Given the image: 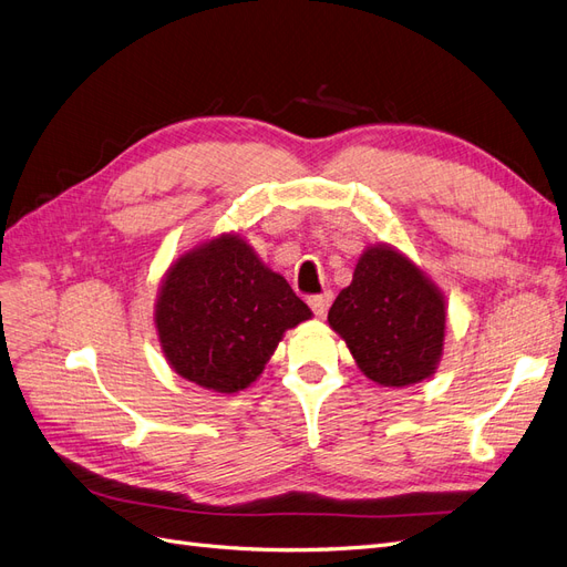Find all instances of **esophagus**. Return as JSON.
<instances>
[{
    "label": "esophagus",
    "instance_id": "obj_1",
    "mask_svg": "<svg viewBox=\"0 0 567 567\" xmlns=\"http://www.w3.org/2000/svg\"><path fill=\"white\" fill-rule=\"evenodd\" d=\"M331 300H333V293L331 290H323V293H319V296H312L310 300V307H312V312L317 315V317H323L326 315V310H329L331 307Z\"/></svg>",
    "mask_w": 567,
    "mask_h": 567
}]
</instances>
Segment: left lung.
Returning a JSON list of instances; mask_svg holds the SVG:
<instances>
[{
	"instance_id": "1",
	"label": "left lung",
	"mask_w": 567,
	"mask_h": 567,
	"mask_svg": "<svg viewBox=\"0 0 567 567\" xmlns=\"http://www.w3.org/2000/svg\"><path fill=\"white\" fill-rule=\"evenodd\" d=\"M444 298L406 257L385 244L359 257L352 284L329 310L367 379L385 388L421 383L435 373L444 346Z\"/></svg>"
}]
</instances>
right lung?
Listing matches in <instances>:
<instances>
[{"instance_id": "right-lung-1", "label": "right lung", "mask_w": 567, "mask_h": 567, "mask_svg": "<svg viewBox=\"0 0 567 567\" xmlns=\"http://www.w3.org/2000/svg\"><path fill=\"white\" fill-rule=\"evenodd\" d=\"M312 312L236 234L184 252L165 274L156 329L182 379L238 392L262 373L288 329Z\"/></svg>"}]
</instances>
